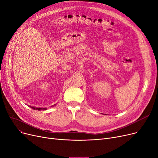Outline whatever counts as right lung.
I'll list each match as a JSON object with an SVG mask.
<instances>
[{
    "label": "right lung",
    "mask_w": 158,
    "mask_h": 158,
    "mask_svg": "<svg viewBox=\"0 0 158 158\" xmlns=\"http://www.w3.org/2000/svg\"><path fill=\"white\" fill-rule=\"evenodd\" d=\"M56 104H54V106H52H52H55ZM30 107L33 110H38V111H40V110H46L47 108H46V107H34V106H30Z\"/></svg>",
    "instance_id": "obj_1"
}]
</instances>
